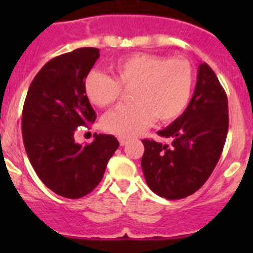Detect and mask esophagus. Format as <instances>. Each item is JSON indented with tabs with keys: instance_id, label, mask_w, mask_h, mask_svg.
Listing matches in <instances>:
<instances>
[{
	"instance_id": "obj_1",
	"label": "esophagus",
	"mask_w": 253,
	"mask_h": 253,
	"mask_svg": "<svg viewBox=\"0 0 253 253\" xmlns=\"http://www.w3.org/2000/svg\"><path fill=\"white\" fill-rule=\"evenodd\" d=\"M119 143H120V146H125V144L128 143V139H125V138H119Z\"/></svg>"
}]
</instances>
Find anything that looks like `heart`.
I'll use <instances>...</instances> for the list:
<instances>
[{
	"label": "heart",
	"mask_w": 253,
	"mask_h": 253,
	"mask_svg": "<svg viewBox=\"0 0 253 253\" xmlns=\"http://www.w3.org/2000/svg\"><path fill=\"white\" fill-rule=\"evenodd\" d=\"M115 78L88 73L84 91L92 104L107 107L116 104L123 88H133L131 106H123L102 119V129L120 138H133L157 118L162 123L177 119L187 107L194 86V71L184 58L167 59L138 53L122 58L114 66Z\"/></svg>",
	"instance_id": "obj_1"
}]
</instances>
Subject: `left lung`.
Segmentation results:
<instances>
[{
	"mask_svg": "<svg viewBox=\"0 0 253 253\" xmlns=\"http://www.w3.org/2000/svg\"><path fill=\"white\" fill-rule=\"evenodd\" d=\"M228 99L214 71L207 63L198 69V81L189 106L158 135L171 146L143 139L142 169L149 189L169 200L198 191L215 169L228 133Z\"/></svg>",
	"mask_w": 253,
	"mask_h": 253,
	"instance_id": "left-lung-1",
	"label": "left lung"
}]
</instances>
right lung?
Instances as JSON below:
<instances>
[{
	"label": "right lung",
	"instance_id": "obj_1",
	"mask_svg": "<svg viewBox=\"0 0 253 253\" xmlns=\"http://www.w3.org/2000/svg\"><path fill=\"white\" fill-rule=\"evenodd\" d=\"M97 48H80L50 59L35 76L22 109V139L37 175L48 189L80 199L100 184L119 142L93 134L91 144L75 142L76 129L96 119L84 78L99 59Z\"/></svg>",
	"mask_w": 253,
	"mask_h": 253
}]
</instances>
